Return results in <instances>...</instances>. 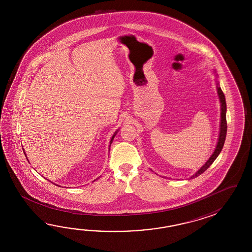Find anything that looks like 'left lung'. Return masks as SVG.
I'll return each instance as SVG.
<instances>
[{"label":"left lung","instance_id":"8db88e82","mask_svg":"<svg viewBox=\"0 0 252 252\" xmlns=\"http://www.w3.org/2000/svg\"><path fill=\"white\" fill-rule=\"evenodd\" d=\"M217 92H218V95H219L220 102V133L218 142L216 145V148L214 150L213 155L210 157L209 159L205 162L204 166H202L198 171L196 172L193 176L190 178H194V177H198L201 174H203L208 167H209L214 161L216 159V158L219 156L220 151L223 148L224 145L225 139H226V133H227V121H226V101H225V96L223 92L221 91L219 84L217 83Z\"/></svg>","mask_w":252,"mask_h":252}]
</instances>
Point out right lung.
Segmentation results:
<instances>
[{"label": "right lung", "instance_id": "obj_1", "mask_svg": "<svg viewBox=\"0 0 252 252\" xmlns=\"http://www.w3.org/2000/svg\"><path fill=\"white\" fill-rule=\"evenodd\" d=\"M118 131V130H117ZM117 131H115V133L113 134V137H112V139H111V141H110V146H109V151H110V147H111V144H112V142H113V139H114V137H115V135L117 133ZM24 152V151H23ZM24 154H25V152H24ZM26 156V154H25ZM99 178V177H98ZM94 181H95V180H94Z\"/></svg>", "mask_w": 252, "mask_h": 252}]
</instances>
